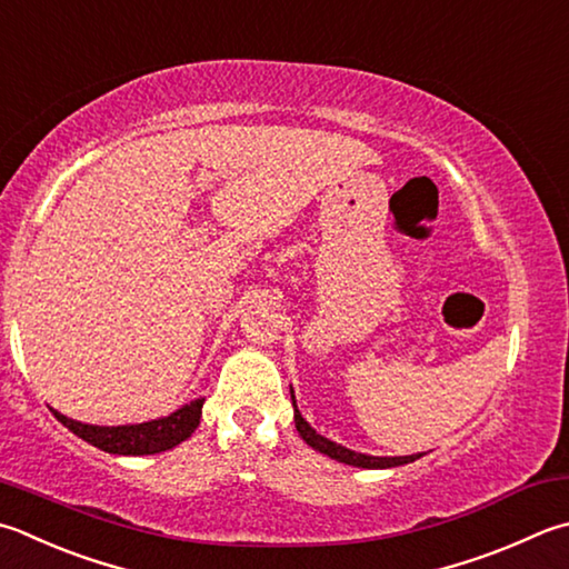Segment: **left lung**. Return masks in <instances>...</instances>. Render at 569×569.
Instances as JSON below:
<instances>
[{"label": "left lung", "mask_w": 569, "mask_h": 569, "mask_svg": "<svg viewBox=\"0 0 569 569\" xmlns=\"http://www.w3.org/2000/svg\"><path fill=\"white\" fill-rule=\"evenodd\" d=\"M289 393H292V391H289ZM292 403H295V426H297L299 436H302L305 441L315 448V451L335 458V460H339V463L359 466V468H393V466H403V463H411V460H416V458H421V453H418V456H399V458H379V456L349 451V448L329 441V438H325V436H319L315 428L305 421L302 413H299V409H297L295 393H292Z\"/></svg>", "instance_id": "obj_1"}]
</instances>
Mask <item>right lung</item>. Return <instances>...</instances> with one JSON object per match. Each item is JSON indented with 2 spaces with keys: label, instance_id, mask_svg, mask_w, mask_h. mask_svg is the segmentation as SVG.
Returning a JSON list of instances; mask_svg holds the SVG:
<instances>
[{
  "label": "right lung",
  "instance_id": "add662e5",
  "mask_svg": "<svg viewBox=\"0 0 569 569\" xmlns=\"http://www.w3.org/2000/svg\"><path fill=\"white\" fill-rule=\"evenodd\" d=\"M200 413L202 399L183 406V409H178L176 413H170L166 418H158V421L136 426H89L53 411V416H57L69 431L83 438L86 443L116 456H153L160 451H168V448L186 441V438L196 431L200 423Z\"/></svg>",
  "mask_w": 569,
  "mask_h": 569
}]
</instances>
